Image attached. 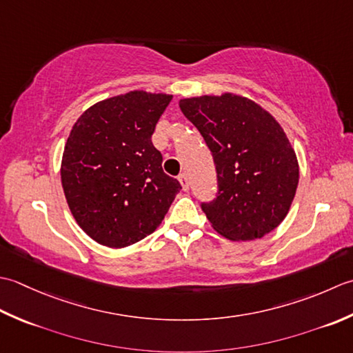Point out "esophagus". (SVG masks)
Here are the masks:
<instances>
[{
	"label": "esophagus",
	"mask_w": 353,
	"mask_h": 353,
	"mask_svg": "<svg viewBox=\"0 0 353 353\" xmlns=\"http://www.w3.org/2000/svg\"><path fill=\"white\" fill-rule=\"evenodd\" d=\"M178 181L181 183V185H183V190H189V178H187V175L185 174H181L178 176Z\"/></svg>",
	"instance_id": "1"
}]
</instances>
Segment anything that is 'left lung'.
Returning <instances> with one entry per match:
<instances>
[{"instance_id": "left-lung-1", "label": "left lung", "mask_w": 353, "mask_h": 353, "mask_svg": "<svg viewBox=\"0 0 353 353\" xmlns=\"http://www.w3.org/2000/svg\"><path fill=\"white\" fill-rule=\"evenodd\" d=\"M213 155L218 196L203 203L230 241H254L280 225L296 196L299 161L279 121L247 97L224 92L179 100Z\"/></svg>"}]
</instances>
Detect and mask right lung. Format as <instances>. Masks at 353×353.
Returning <instances> with one entry per match:
<instances>
[{
	"label": "right lung",
	"instance_id": "obj_1",
	"mask_svg": "<svg viewBox=\"0 0 353 353\" xmlns=\"http://www.w3.org/2000/svg\"><path fill=\"white\" fill-rule=\"evenodd\" d=\"M170 100L129 91L90 106L71 129L61 164L63 193L79 227L100 245L145 239L181 190L150 140Z\"/></svg>",
	"mask_w": 353,
	"mask_h": 353
}]
</instances>
